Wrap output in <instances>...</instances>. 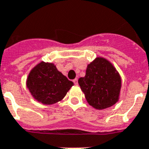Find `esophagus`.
I'll list each match as a JSON object with an SVG mask.
<instances>
[{
	"instance_id": "esophagus-1",
	"label": "esophagus",
	"mask_w": 149,
	"mask_h": 149,
	"mask_svg": "<svg viewBox=\"0 0 149 149\" xmlns=\"http://www.w3.org/2000/svg\"><path fill=\"white\" fill-rule=\"evenodd\" d=\"M73 83H74V84H76V85L78 84V79H77V78H76V79H73Z\"/></svg>"
}]
</instances>
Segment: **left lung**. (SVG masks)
I'll list each match as a JSON object with an SVG mask.
<instances>
[{
    "label": "left lung",
    "mask_w": 149,
    "mask_h": 149,
    "mask_svg": "<svg viewBox=\"0 0 149 149\" xmlns=\"http://www.w3.org/2000/svg\"><path fill=\"white\" fill-rule=\"evenodd\" d=\"M87 103L95 109H105L120 99L122 80L114 65L105 58L97 57L87 65L85 77L78 80Z\"/></svg>",
    "instance_id": "obj_1"
}]
</instances>
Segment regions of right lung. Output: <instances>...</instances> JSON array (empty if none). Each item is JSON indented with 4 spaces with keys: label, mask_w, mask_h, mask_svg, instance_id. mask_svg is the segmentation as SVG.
Here are the masks:
<instances>
[{
    "label": "right lung",
    "mask_w": 149,
    "mask_h": 149,
    "mask_svg": "<svg viewBox=\"0 0 149 149\" xmlns=\"http://www.w3.org/2000/svg\"><path fill=\"white\" fill-rule=\"evenodd\" d=\"M73 83L51 62H40L30 70L26 87L32 97L44 105H53L64 98Z\"/></svg>",
    "instance_id": "right-lung-1"
}]
</instances>
